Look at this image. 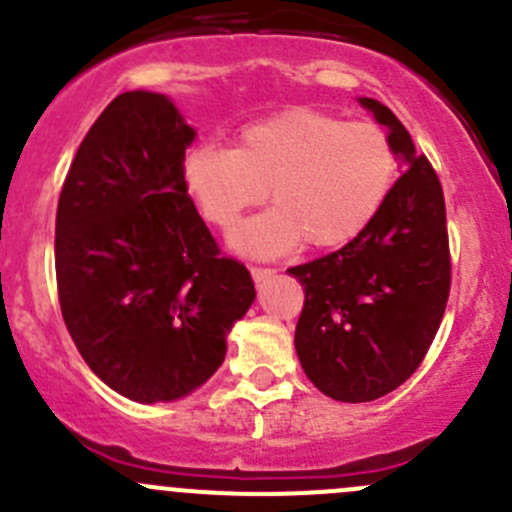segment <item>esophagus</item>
I'll list each match as a JSON object with an SVG mask.
<instances>
[{"label": "esophagus", "instance_id": "1", "mask_svg": "<svg viewBox=\"0 0 512 512\" xmlns=\"http://www.w3.org/2000/svg\"><path fill=\"white\" fill-rule=\"evenodd\" d=\"M250 272H252V280L255 282H265L275 275V270H272V267H257V265L250 267Z\"/></svg>", "mask_w": 512, "mask_h": 512}]
</instances>
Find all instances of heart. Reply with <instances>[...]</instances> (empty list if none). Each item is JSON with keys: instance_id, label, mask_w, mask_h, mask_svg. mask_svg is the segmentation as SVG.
<instances>
[{"instance_id": "heart-1", "label": "heart", "mask_w": 512, "mask_h": 512, "mask_svg": "<svg viewBox=\"0 0 512 512\" xmlns=\"http://www.w3.org/2000/svg\"><path fill=\"white\" fill-rule=\"evenodd\" d=\"M399 160L384 128L314 108H287L237 133V146H195L183 183L200 215L230 230L267 198L275 208L232 232L250 255H280L304 237L337 247L374 223L396 183Z\"/></svg>"}]
</instances>
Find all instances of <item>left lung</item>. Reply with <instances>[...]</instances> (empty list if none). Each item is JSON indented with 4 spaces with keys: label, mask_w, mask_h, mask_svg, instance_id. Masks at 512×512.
<instances>
[{
    "label": "left lung",
    "mask_w": 512,
    "mask_h": 512,
    "mask_svg": "<svg viewBox=\"0 0 512 512\" xmlns=\"http://www.w3.org/2000/svg\"><path fill=\"white\" fill-rule=\"evenodd\" d=\"M389 128L406 170L374 223L352 242L289 267L304 289L294 347L324 396L361 404L399 389L441 327L451 292L446 200L431 160L416 156L404 123L359 98Z\"/></svg>",
    "instance_id": "obj_1"
}]
</instances>
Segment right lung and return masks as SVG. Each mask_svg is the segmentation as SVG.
Here are the masks:
<instances>
[{
  "label": "right lung",
  "instance_id": "1",
  "mask_svg": "<svg viewBox=\"0 0 512 512\" xmlns=\"http://www.w3.org/2000/svg\"><path fill=\"white\" fill-rule=\"evenodd\" d=\"M195 131L151 91L116 96L76 151L56 208L61 314L91 371L126 399L190 394L255 299L183 183Z\"/></svg>",
  "mask_w": 512,
  "mask_h": 512
}]
</instances>
